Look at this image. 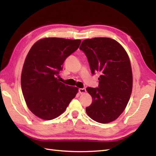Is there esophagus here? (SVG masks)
<instances>
[{"instance_id": "obj_1", "label": "esophagus", "mask_w": 156, "mask_h": 156, "mask_svg": "<svg viewBox=\"0 0 156 156\" xmlns=\"http://www.w3.org/2000/svg\"><path fill=\"white\" fill-rule=\"evenodd\" d=\"M78 92L80 94H84L86 92V88H79L78 89Z\"/></svg>"}]
</instances>
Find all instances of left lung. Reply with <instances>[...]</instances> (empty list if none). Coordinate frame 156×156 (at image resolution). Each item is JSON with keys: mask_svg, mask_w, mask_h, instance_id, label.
I'll use <instances>...</instances> for the list:
<instances>
[{"mask_svg": "<svg viewBox=\"0 0 156 156\" xmlns=\"http://www.w3.org/2000/svg\"><path fill=\"white\" fill-rule=\"evenodd\" d=\"M80 49L88 58L92 75L101 74L98 87L87 88L92 98L87 113L101 123L113 121L125 110L132 92L133 75L127 52L107 37L86 39Z\"/></svg>", "mask_w": 156, "mask_h": 156, "instance_id": "obj_1", "label": "left lung"}]
</instances>
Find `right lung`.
<instances>
[{
  "label": "right lung",
  "mask_w": 156,
  "mask_h": 156,
  "mask_svg": "<svg viewBox=\"0 0 156 156\" xmlns=\"http://www.w3.org/2000/svg\"><path fill=\"white\" fill-rule=\"evenodd\" d=\"M80 39L44 38L32 46L21 73V88L28 108L37 117L51 120L62 114L78 88L59 82V72Z\"/></svg>",
  "instance_id": "obj_1"
}]
</instances>
